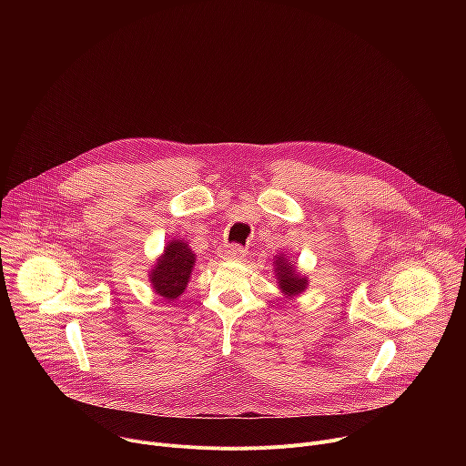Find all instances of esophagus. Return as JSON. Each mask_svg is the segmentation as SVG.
Here are the masks:
<instances>
[{"instance_id": "obj_1", "label": "esophagus", "mask_w": 466, "mask_h": 466, "mask_svg": "<svg viewBox=\"0 0 466 466\" xmlns=\"http://www.w3.org/2000/svg\"><path fill=\"white\" fill-rule=\"evenodd\" d=\"M245 256V248L241 245H225L219 248V258L223 259H239Z\"/></svg>"}]
</instances>
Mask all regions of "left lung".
<instances>
[{
	"mask_svg": "<svg viewBox=\"0 0 466 466\" xmlns=\"http://www.w3.org/2000/svg\"><path fill=\"white\" fill-rule=\"evenodd\" d=\"M273 265H275V279L279 282V289L286 299L289 300L297 299L306 291V288L309 286L308 277L297 269V265L286 254L279 252L273 258Z\"/></svg>",
	"mask_w": 466,
	"mask_h": 466,
	"instance_id": "left-lung-1",
	"label": "left lung"
}]
</instances>
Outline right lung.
<instances>
[{
  "mask_svg": "<svg viewBox=\"0 0 466 466\" xmlns=\"http://www.w3.org/2000/svg\"><path fill=\"white\" fill-rule=\"evenodd\" d=\"M193 265L195 254L187 241L182 238H171L149 271V284L153 291L167 302L177 300L187 288Z\"/></svg>",
  "mask_w": 466,
  "mask_h": 466,
  "instance_id": "obj_1",
  "label": "right lung"
}]
</instances>
